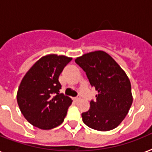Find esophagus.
<instances>
[{
  "instance_id": "34e87169",
  "label": "esophagus",
  "mask_w": 152,
  "mask_h": 152,
  "mask_svg": "<svg viewBox=\"0 0 152 152\" xmlns=\"http://www.w3.org/2000/svg\"><path fill=\"white\" fill-rule=\"evenodd\" d=\"M73 100L75 101V102H78V101H80V96H78V97H75Z\"/></svg>"
}]
</instances>
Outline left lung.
Here are the masks:
<instances>
[{
    "label": "left lung",
    "mask_w": 152,
    "mask_h": 152,
    "mask_svg": "<svg viewBox=\"0 0 152 152\" xmlns=\"http://www.w3.org/2000/svg\"><path fill=\"white\" fill-rule=\"evenodd\" d=\"M76 63L86 72L89 82L97 91L96 102L91 101L83 122L90 128L108 131L125 119L133 103L131 84L127 75L103 50H96L76 58Z\"/></svg>",
    "instance_id": "obj_1"
}]
</instances>
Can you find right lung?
I'll list each match as a JSON object with an SVG mask.
<instances>
[{"instance_id":"1","label":"right lung","mask_w":152,"mask_h":152,"mask_svg":"<svg viewBox=\"0 0 152 152\" xmlns=\"http://www.w3.org/2000/svg\"><path fill=\"white\" fill-rule=\"evenodd\" d=\"M72 58L55 54L40 58L26 73L17 92V102L28 122L41 129L63 123L72 100L59 93L58 77Z\"/></svg>"}]
</instances>
